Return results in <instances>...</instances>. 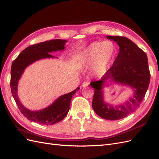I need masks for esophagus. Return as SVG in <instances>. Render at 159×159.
Masks as SVG:
<instances>
[{"instance_id":"obj_1","label":"esophagus","mask_w":159,"mask_h":159,"mask_svg":"<svg viewBox=\"0 0 159 159\" xmlns=\"http://www.w3.org/2000/svg\"><path fill=\"white\" fill-rule=\"evenodd\" d=\"M89 84V82H86V81H85V82H84V83H83L82 87H87Z\"/></svg>"}]
</instances>
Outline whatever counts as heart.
Wrapping results in <instances>:
<instances>
[{
	"label": "heart",
	"mask_w": 159,
	"mask_h": 159,
	"mask_svg": "<svg viewBox=\"0 0 159 159\" xmlns=\"http://www.w3.org/2000/svg\"><path fill=\"white\" fill-rule=\"evenodd\" d=\"M116 54V47L112 41L95 42L86 50L81 56V59L87 65L93 64V72L101 76L107 71Z\"/></svg>",
	"instance_id": "heart-1"
}]
</instances>
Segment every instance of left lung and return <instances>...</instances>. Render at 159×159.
I'll return each instance as SVG.
<instances>
[{
    "mask_svg": "<svg viewBox=\"0 0 159 159\" xmlns=\"http://www.w3.org/2000/svg\"><path fill=\"white\" fill-rule=\"evenodd\" d=\"M107 38L118 44L119 52L101 80L90 83L94 89L92 105L94 112L102 119L119 120L132 113L141 104L150 83L151 74L146 53L132 40L120 36H107ZM109 79L134 89V97L124 106L114 107L103 102L102 87Z\"/></svg>",
    "mask_w": 159,
    "mask_h": 159,
    "instance_id": "left-lung-1",
    "label": "left lung"
}]
</instances>
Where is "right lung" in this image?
Listing matches in <instances>:
<instances>
[{
	"label": "right lung",
	"mask_w": 159,
	"mask_h": 159,
	"mask_svg": "<svg viewBox=\"0 0 159 159\" xmlns=\"http://www.w3.org/2000/svg\"><path fill=\"white\" fill-rule=\"evenodd\" d=\"M65 40L55 39L30 45L22 51L12 63L11 70V88L12 97L20 112L26 119L40 125H54L61 121L70 109V101L75 93L80 89L77 87L69 93L58 97L51 106L44 109L33 111L27 109L20 103L17 94V84L24 70L32 63L41 58H54L51 52L65 48Z\"/></svg>",
	"instance_id": "1"
}]
</instances>
